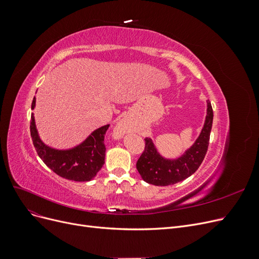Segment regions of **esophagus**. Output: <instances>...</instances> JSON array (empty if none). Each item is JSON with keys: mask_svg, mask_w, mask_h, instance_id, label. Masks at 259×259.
<instances>
[{"mask_svg": "<svg viewBox=\"0 0 259 259\" xmlns=\"http://www.w3.org/2000/svg\"><path fill=\"white\" fill-rule=\"evenodd\" d=\"M133 123L130 120V117H123L119 122L116 123L115 127H114V134L117 138H121L123 137L125 134H127V133L133 131Z\"/></svg>", "mask_w": 259, "mask_h": 259, "instance_id": "obj_1", "label": "esophagus"}]
</instances>
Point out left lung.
Returning a JSON list of instances; mask_svg holds the SVG:
<instances>
[{
	"label": "left lung",
	"mask_w": 259,
	"mask_h": 259,
	"mask_svg": "<svg viewBox=\"0 0 259 259\" xmlns=\"http://www.w3.org/2000/svg\"><path fill=\"white\" fill-rule=\"evenodd\" d=\"M206 104L205 122L199 137L179 158L165 159L156 150L152 139L145 138V150L138 159L136 167L146 183L154 186L174 185L191 176L199 168L207 151L214 116L209 100Z\"/></svg>",
	"instance_id": "1"
}]
</instances>
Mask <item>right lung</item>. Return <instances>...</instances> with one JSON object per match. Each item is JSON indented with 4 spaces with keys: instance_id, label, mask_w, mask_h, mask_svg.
<instances>
[{
    "instance_id": "obj_1",
    "label": "right lung",
    "mask_w": 259,
    "mask_h": 259,
    "mask_svg": "<svg viewBox=\"0 0 259 259\" xmlns=\"http://www.w3.org/2000/svg\"><path fill=\"white\" fill-rule=\"evenodd\" d=\"M35 107V97L31 109ZM109 124L94 131L83 143L71 149H55L45 145L36 130L33 113L31 114L30 133L35 150L41 160L54 173L74 182H90L105 164V135Z\"/></svg>"
}]
</instances>
